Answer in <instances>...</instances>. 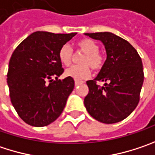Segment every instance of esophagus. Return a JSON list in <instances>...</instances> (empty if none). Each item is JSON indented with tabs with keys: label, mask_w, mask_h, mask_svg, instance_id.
I'll return each mask as SVG.
<instances>
[{
	"label": "esophagus",
	"mask_w": 155,
	"mask_h": 155,
	"mask_svg": "<svg viewBox=\"0 0 155 155\" xmlns=\"http://www.w3.org/2000/svg\"><path fill=\"white\" fill-rule=\"evenodd\" d=\"M84 82L83 81H80V80H75V85H79V84H82Z\"/></svg>",
	"instance_id": "34e87169"
}]
</instances>
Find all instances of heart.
Returning <instances> with one entry per match:
<instances>
[{
  "label": "heart",
  "instance_id": "obj_1",
  "mask_svg": "<svg viewBox=\"0 0 155 155\" xmlns=\"http://www.w3.org/2000/svg\"><path fill=\"white\" fill-rule=\"evenodd\" d=\"M78 49L83 52L84 54L80 58V65H74L65 71V76L74 79L86 78L90 73V67L98 71L101 69L104 63L103 56L99 53L98 45L90 39H84L78 42ZM73 53L72 49L68 45L62 46L59 50V59L62 64L69 66L72 61Z\"/></svg>",
  "mask_w": 155,
  "mask_h": 155
}]
</instances>
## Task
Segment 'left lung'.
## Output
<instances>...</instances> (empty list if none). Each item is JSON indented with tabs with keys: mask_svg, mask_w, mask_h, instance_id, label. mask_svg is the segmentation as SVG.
<instances>
[{
	"mask_svg": "<svg viewBox=\"0 0 155 155\" xmlns=\"http://www.w3.org/2000/svg\"><path fill=\"white\" fill-rule=\"evenodd\" d=\"M101 40L107 59L94 80L86 81L89 93L84 100L90 116L104 124L118 123L136 108L144 82L140 56L127 40L112 32L84 33ZM104 83L102 87L96 84Z\"/></svg>",
	"mask_w": 155,
	"mask_h": 155,
	"instance_id": "8db88e82",
	"label": "left lung"
}]
</instances>
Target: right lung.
I'll list each match as a JSON object with an SVG mask.
<instances>
[{
  "label": "right lung",
  "mask_w": 155,
  "mask_h": 155,
  "mask_svg": "<svg viewBox=\"0 0 155 155\" xmlns=\"http://www.w3.org/2000/svg\"><path fill=\"white\" fill-rule=\"evenodd\" d=\"M76 34L35 31L12 54L7 75L10 100L28 124L48 125L63 111L75 82L70 77L58 79L63 72L59 50Z\"/></svg>",
  "instance_id": "add662e5"
}]
</instances>
